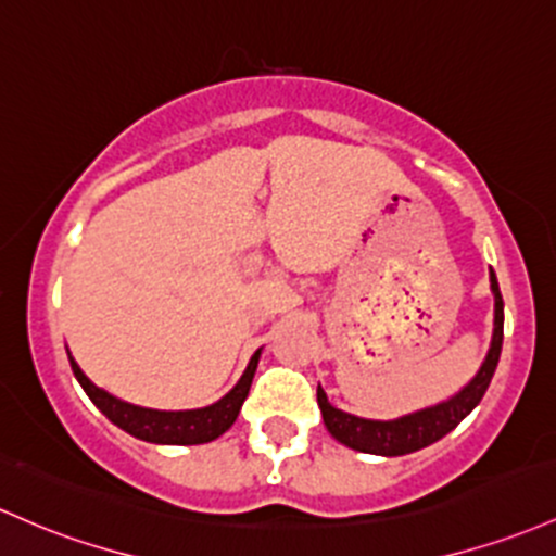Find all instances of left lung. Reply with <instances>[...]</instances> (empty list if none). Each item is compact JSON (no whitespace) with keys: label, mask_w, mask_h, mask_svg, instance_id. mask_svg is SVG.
I'll return each instance as SVG.
<instances>
[{"label":"left lung","mask_w":556,"mask_h":556,"mask_svg":"<svg viewBox=\"0 0 556 556\" xmlns=\"http://www.w3.org/2000/svg\"><path fill=\"white\" fill-rule=\"evenodd\" d=\"M491 290H493L491 348H488L483 367L478 369V375H475L472 380L459 390V393L451 395L448 401H441V404L435 406L419 408V412L406 414V417L382 422V419H364V417H356V414L343 412V408H334L329 404L327 393L319 386L316 388V401H319L321 417H325L329 435L348 448L362 451V454H377V456L412 454V451L430 446V443L441 441L443 435H448V432L480 404V399L485 395L488 386H491V377L493 371H496L498 356H502L504 301H502V290H498L493 268H491Z\"/></svg>","instance_id":"8db88e82"}]
</instances>
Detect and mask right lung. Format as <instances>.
<instances>
[{
  "label": "right lung",
  "instance_id": "1",
  "mask_svg": "<svg viewBox=\"0 0 556 556\" xmlns=\"http://www.w3.org/2000/svg\"><path fill=\"white\" fill-rule=\"evenodd\" d=\"M68 358L73 375L81 382V388L87 390L91 404L100 408L110 422L118 425L121 430L139 438V441L163 443V446H198V443L216 441L218 435H224V432L235 425L237 414H240V408L245 404L250 393V382H253L255 367H258L261 348L253 353V358H250L240 382H237L224 399H218L216 404L203 408H187V412H157V408L126 404V401L110 395L108 390L97 388L94 382L84 375L81 367L73 362L71 353Z\"/></svg>",
  "mask_w": 556,
  "mask_h": 556
}]
</instances>
